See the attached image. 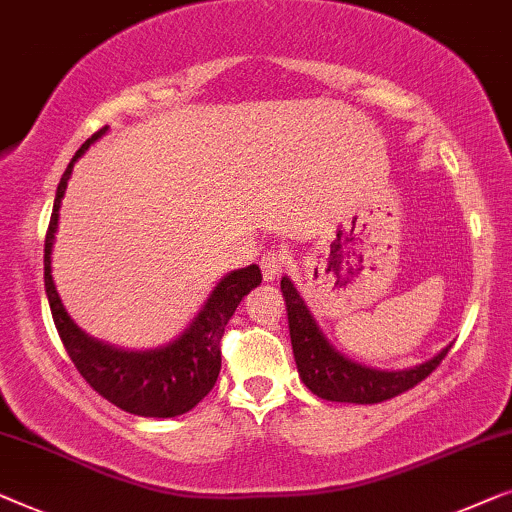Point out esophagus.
<instances>
[{"instance_id": "esophagus-1", "label": "esophagus", "mask_w": 512, "mask_h": 512, "mask_svg": "<svg viewBox=\"0 0 512 512\" xmlns=\"http://www.w3.org/2000/svg\"><path fill=\"white\" fill-rule=\"evenodd\" d=\"M283 264H285V257L280 253H266L262 259H259V269H262V278L266 283H271V280L278 278V273L283 271Z\"/></svg>"}]
</instances>
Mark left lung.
I'll list each match as a JSON object with an SVG mask.
<instances>
[{
    "mask_svg": "<svg viewBox=\"0 0 512 512\" xmlns=\"http://www.w3.org/2000/svg\"><path fill=\"white\" fill-rule=\"evenodd\" d=\"M280 290H283L287 304L292 352L299 378L320 399L338 403L387 401L422 383L452 348V345H445L427 362L408 366V369H373V366L359 364L336 350V345L320 329L311 308L306 306L304 297L287 276L280 280Z\"/></svg>",
    "mask_w": 512,
    "mask_h": 512,
    "instance_id": "left-lung-1",
    "label": "left lung"
}]
</instances>
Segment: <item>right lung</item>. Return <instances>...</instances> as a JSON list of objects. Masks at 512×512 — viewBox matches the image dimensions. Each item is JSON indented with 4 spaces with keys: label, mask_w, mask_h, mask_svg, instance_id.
<instances>
[{
    "label": "right lung",
    "mask_w": 512,
    "mask_h": 512,
    "mask_svg": "<svg viewBox=\"0 0 512 512\" xmlns=\"http://www.w3.org/2000/svg\"><path fill=\"white\" fill-rule=\"evenodd\" d=\"M109 127L92 134L60 178L55 192L53 215L43 248V280L57 334L67 348L71 362L95 392L113 406L141 417H178L192 410L213 390L220 373V338L243 297L262 283L257 264L234 269L222 276L187 327L169 343L150 350H127L111 345L85 331L71 320L53 280V248L60 227V208L67 192L74 164L88 153L92 143L102 139Z\"/></svg>",
    "instance_id": "right-lung-1"
}]
</instances>
